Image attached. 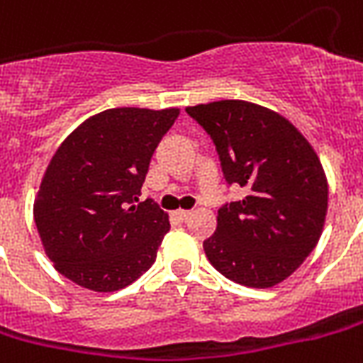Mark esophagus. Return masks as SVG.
Masks as SVG:
<instances>
[{
	"label": "esophagus",
	"instance_id": "1",
	"mask_svg": "<svg viewBox=\"0 0 363 363\" xmlns=\"http://www.w3.org/2000/svg\"><path fill=\"white\" fill-rule=\"evenodd\" d=\"M175 215L177 218H181V220H188V218L192 217V211H188V209H177Z\"/></svg>",
	"mask_w": 363,
	"mask_h": 363
}]
</instances>
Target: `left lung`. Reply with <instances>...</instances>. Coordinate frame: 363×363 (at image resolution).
<instances>
[{
	"label": "left lung",
	"instance_id": "obj_1",
	"mask_svg": "<svg viewBox=\"0 0 363 363\" xmlns=\"http://www.w3.org/2000/svg\"><path fill=\"white\" fill-rule=\"evenodd\" d=\"M217 146L226 181L247 190L218 209L206 255L228 280L274 287L297 270L322 236L328 179L304 135L284 116L247 101L188 106Z\"/></svg>",
	"mask_w": 363,
	"mask_h": 363
}]
</instances>
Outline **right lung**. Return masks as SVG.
I'll return each mask as SVG.
<instances>
[{"label": "right lung", "instance_id": "obj_1", "mask_svg": "<svg viewBox=\"0 0 363 363\" xmlns=\"http://www.w3.org/2000/svg\"><path fill=\"white\" fill-rule=\"evenodd\" d=\"M179 108H110L77 125L47 165L34 220L47 257L91 291L123 289L154 264L169 215L138 201Z\"/></svg>", "mask_w": 363, "mask_h": 363}]
</instances>
